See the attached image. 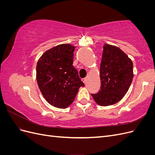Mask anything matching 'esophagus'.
<instances>
[{
	"label": "esophagus",
	"mask_w": 155,
	"mask_h": 155,
	"mask_svg": "<svg viewBox=\"0 0 155 155\" xmlns=\"http://www.w3.org/2000/svg\"><path fill=\"white\" fill-rule=\"evenodd\" d=\"M82 81H83V82L85 83V84H86V83H87V78H83V79H82Z\"/></svg>",
	"instance_id": "esophagus-1"
}]
</instances>
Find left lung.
<instances>
[{
  "label": "left lung",
  "instance_id": "obj_1",
  "mask_svg": "<svg viewBox=\"0 0 155 155\" xmlns=\"http://www.w3.org/2000/svg\"><path fill=\"white\" fill-rule=\"evenodd\" d=\"M101 90L91 94L101 106L114 105L128 91L133 79V64L117 46L105 44L100 64Z\"/></svg>",
  "mask_w": 155,
  "mask_h": 155
}]
</instances>
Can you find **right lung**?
Listing matches in <instances>:
<instances>
[{
	"instance_id": "add662e5",
	"label": "right lung",
	"mask_w": 155,
	"mask_h": 155,
	"mask_svg": "<svg viewBox=\"0 0 155 155\" xmlns=\"http://www.w3.org/2000/svg\"><path fill=\"white\" fill-rule=\"evenodd\" d=\"M75 46L59 45L46 51L38 60L36 79L45 99L59 109L71 105L84 83L74 67Z\"/></svg>"
}]
</instances>
